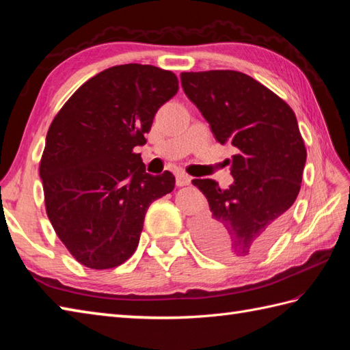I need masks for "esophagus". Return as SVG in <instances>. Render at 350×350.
I'll list each match as a JSON object with an SVG mask.
<instances>
[{
	"label": "esophagus",
	"instance_id": "1",
	"mask_svg": "<svg viewBox=\"0 0 350 350\" xmlns=\"http://www.w3.org/2000/svg\"><path fill=\"white\" fill-rule=\"evenodd\" d=\"M191 183V177L185 173H177L176 174V185L177 187H187Z\"/></svg>",
	"mask_w": 350,
	"mask_h": 350
}]
</instances>
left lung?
<instances>
[{
	"mask_svg": "<svg viewBox=\"0 0 350 350\" xmlns=\"http://www.w3.org/2000/svg\"><path fill=\"white\" fill-rule=\"evenodd\" d=\"M180 81L218 143L237 150L228 189L192 180L211 207L194 226L200 247L218 258L260 254L284 227L301 189L307 150L293 109L242 72H183Z\"/></svg>",
	"mask_w": 350,
	"mask_h": 350,
	"instance_id": "obj_1",
	"label": "left lung"
}]
</instances>
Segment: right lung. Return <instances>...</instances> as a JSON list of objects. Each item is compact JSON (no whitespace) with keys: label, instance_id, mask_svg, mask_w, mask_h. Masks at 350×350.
<instances>
[{"label":"right lung","instance_id":"add662e5","mask_svg":"<svg viewBox=\"0 0 350 350\" xmlns=\"http://www.w3.org/2000/svg\"><path fill=\"white\" fill-rule=\"evenodd\" d=\"M179 90L173 72L122 64L90 78L52 120L40 159L44 206L73 258L109 269L135 252L146 212L170 194V171L146 173L144 133Z\"/></svg>","mask_w":350,"mask_h":350}]
</instances>
